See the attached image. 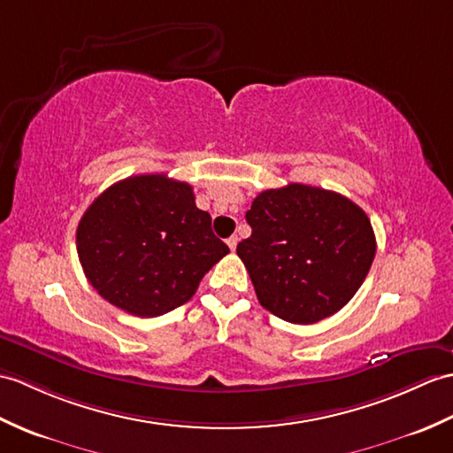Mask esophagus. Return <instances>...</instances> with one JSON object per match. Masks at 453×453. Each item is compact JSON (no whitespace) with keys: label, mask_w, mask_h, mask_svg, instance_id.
Returning <instances> with one entry per match:
<instances>
[{"label":"esophagus","mask_w":453,"mask_h":453,"mask_svg":"<svg viewBox=\"0 0 453 453\" xmlns=\"http://www.w3.org/2000/svg\"><path fill=\"white\" fill-rule=\"evenodd\" d=\"M237 243H239V237H237V235H231V237L227 239V247H229L231 250H235Z\"/></svg>","instance_id":"34e87169"}]
</instances>
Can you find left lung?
Wrapping results in <instances>:
<instances>
[{
    "mask_svg": "<svg viewBox=\"0 0 453 453\" xmlns=\"http://www.w3.org/2000/svg\"><path fill=\"white\" fill-rule=\"evenodd\" d=\"M237 245L262 307L291 324H314L343 309L376 252L371 219L340 193L289 183L262 191Z\"/></svg>",
    "mask_w": 453,
    "mask_h": 453,
    "instance_id": "obj_1",
    "label": "left lung"
}]
</instances>
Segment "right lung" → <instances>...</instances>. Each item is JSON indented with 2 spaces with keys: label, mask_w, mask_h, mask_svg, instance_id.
<instances>
[{
  "label": "right lung",
  "mask_w": 453,
  "mask_h": 453,
  "mask_svg": "<svg viewBox=\"0 0 453 453\" xmlns=\"http://www.w3.org/2000/svg\"><path fill=\"white\" fill-rule=\"evenodd\" d=\"M77 252L90 286L134 317L154 319L195 296L229 247L193 187L164 173L133 175L108 187L77 227Z\"/></svg>",
  "instance_id": "obj_1"
}]
</instances>
